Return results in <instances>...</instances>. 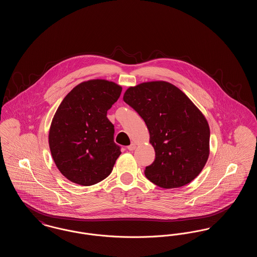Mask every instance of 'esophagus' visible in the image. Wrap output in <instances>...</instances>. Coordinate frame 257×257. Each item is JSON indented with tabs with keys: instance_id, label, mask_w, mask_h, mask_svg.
I'll return each instance as SVG.
<instances>
[{
	"instance_id": "34e87169",
	"label": "esophagus",
	"mask_w": 257,
	"mask_h": 257,
	"mask_svg": "<svg viewBox=\"0 0 257 257\" xmlns=\"http://www.w3.org/2000/svg\"><path fill=\"white\" fill-rule=\"evenodd\" d=\"M136 147H137V145L136 144H134V143H132L129 147H127L130 151H133V150H135L136 149Z\"/></svg>"
}]
</instances>
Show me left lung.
<instances>
[{
  "label": "left lung",
  "mask_w": 257,
  "mask_h": 257,
  "mask_svg": "<svg viewBox=\"0 0 257 257\" xmlns=\"http://www.w3.org/2000/svg\"><path fill=\"white\" fill-rule=\"evenodd\" d=\"M123 100L145 120L155 150V161L145 171L147 179L164 189L192 182L210 153V128L201 110L166 81L130 86Z\"/></svg>",
  "instance_id": "obj_1"
}]
</instances>
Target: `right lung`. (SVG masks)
<instances>
[{"mask_svg": "<svg viewBox=\"0 0 257 257\" xmlns=\"http://www.w3.org/2000/svg\"><path fill=\"white\" fill-rule=\"evenodd\" d=\"M121 90L113 82L93 79L77 85L61 101L48 140L57 168L69 181L90 186L110 175L121 151L107 111Z\"/></svg>", "mask_w": 257, "mask_h": 257, "instance_id": "obj_1", "label": "right lung"}]
</instances>
